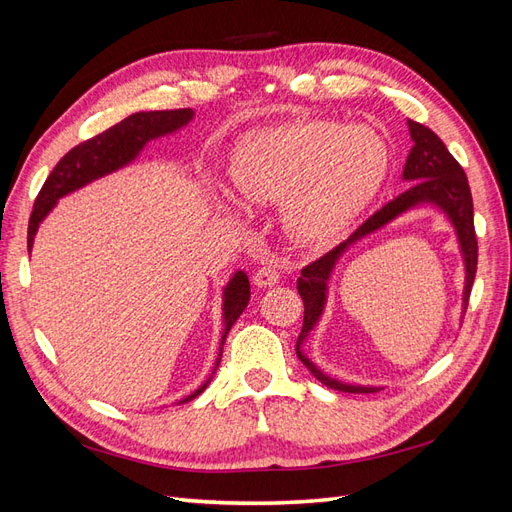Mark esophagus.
<instances>
[{"label":"esophagus","instance_id":"obj_1","mask_svg":"<svg viewBox=\"0 0 512 512\" xmlns=\"http://www.w3.org/2000/svg\"><path fill=\"white\" fill-rule=\"evenodd\" d=\"M277 282H280V269H277V265H273V262H265V267H260L254 273V284L258 288H271Z\"/></svg>","mask_w":512,"mask_h":512}]
</instances>
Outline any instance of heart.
<instances>
[{
    "mask_svg": "<svg viewBox=\"0 0 512 512\" xmlns=\"http://www.w3.org/2000/svg\"><path fill=\"white\" fill-rule=\"evenodd\" d=\"M386 162L376 130L303 117L247 134L235 151L232 183L250 200L286 198L288 226L318 243L335 239L369 205Z\"/></svg>",
    "mask_w": 512,
    "mask_h": 512,
    "instance_id": "heart-1",
    "label": "heart"
}]
</instances>
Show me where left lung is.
Segmentation results:
<instances>
[{
    "label": "left lung",
    "instance_id": "1",
    "mask_svg": "<svg viewBox=\"0 0 512 512\" xmlns=\"http://www.w3.org/2000/svg\"><path fill=\"white\" fill-rule=\"evenodd\" d=\"M410 138H412V149L408 153V160L404 166V181H410L408 190L393 198L391 203H386L380 211H376L367 222H363L356 228L352 235L339 243L329 254L314 260L312 265H307L301 271V277L297 280V290L305 305V316H303V329L297 339V356L299 361L309 369L318 382L329 386L333 391H344V393H376L380 391L378 386H356L339 382L331 376L324 374V371L312 363V359L303 352V342L314 331L318 324L324 305H327V292H329V280L331 273L337 265V260L342 258L348 247L356 241L365 239L371 232L384 228L389 222L397 220L401 213H406L414 207L431 205L438 207L448 222L453 224L455 235L459 241V250L463 256V265H466V286H463V312L468 307V299L474 284L476 275V262H478V243H476V232H474V207H472V194L468 177L463 173L459 162L448 153L446 145L440 141L436 132L425 128L423 123H416L408 119Z\"/></svg>",
    "mask_w": 512,
    "mask_h": 512
}]
</instances>
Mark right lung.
Returning <instances> with one entry per match:
<instances>
[{"label": "right lung", "instance_id": "1", "mask_svg": "<svg viewBox=\"0 0 512 512\" xmlns=\"http://www.w3.org/2000/svg\"><path fill=\"white\" fill-rule=\"evenodd\" d=\"M194 119L192 108H177V111H149V113H134L123 121L115 123L113 128L106 132L89 138V141L76 145L70 149L64 158L57 162V166L51 170V175L46 177L42 190L34 203L32 218H29L27 228V250L32 252L34 237L42 224V220L53 211L59 198L66 194H72L81 190L83 185L96 181L104 175H111L115 170L128 166L138 158V153L145 149L149 141H156L160 136L173 134L181 130L183 126ZM222 312H224V331H222V342H220V354L215 367L220 365L222 346L226 342V335L232 324L243 314V309L250 303V280L243 271H237L230 277V282L224 288L222 297ZM215 374V369H213ZM213 378V376H211ZM211 378L196 389L192 395L181 399L179 404L185 401H192L196 395L207 389Z\"/></svg>", "mask_w": 512, "mask_h": 512}]
</instances>
